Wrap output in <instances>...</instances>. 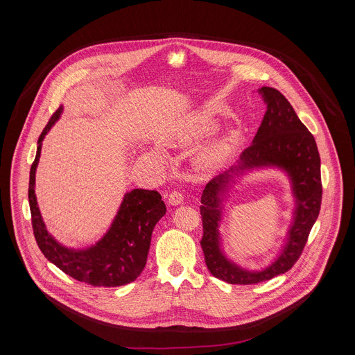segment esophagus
Here are the masks:
<instances>
[{
  "label": "esophagus",
  "mask_w": 355,
  "mask_h": 355,
  "mask_svg": "<svg viewBox=\"0 0 355 355\" xmlns=\"http://www.w3.org/2000/svg\"><path fill=\"white\" fill-rule=\"evenodd\" d=\"M182 200H184V198H182L181 192H178V191L170 192V195H168V205H171V207L181 205Z\"/></svg>",
  "instance_id": "1"
}]
</instances>
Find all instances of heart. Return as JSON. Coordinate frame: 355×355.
<instances>
[{
    "instance_id": "obj_1",
    "label": "heart",
    "mask_w": 355,
    "mask_h": 355,
    "mask_svg": "<svg viewBox=\"0 0 355 355\" xmlns=\"http://www.w3.org/2000/svg\"><path fill=\"white\" fill-rule=\"evenodd\" d=\"M219 126V122L212 115L204 112L188 116L182 121L167 137V143L175 148H187L204 137L209 136ZM240 139V130L229 126L218 133L214 139L198 147L192 155L193 168L205 175L215 174L223 170L236 153V146ZM151 156L156 162H163L162 150H153Z\"/></svg>"
}]
</instances>
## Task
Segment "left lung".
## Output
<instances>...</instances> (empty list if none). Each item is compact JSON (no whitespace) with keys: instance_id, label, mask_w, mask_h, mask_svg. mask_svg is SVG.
I'll return each mask as SVG.
<instances>
[{"instance_id":"8db88e82","label":"left lung","mask_w":355,"mask_h":355,"mask_svg":"<svg viewBox=\"0 0 355 355\" xmlns=\"http://www.w3.org/2000/svg\"><path fill=\"white\" fill-rule=\"evenodd\" d=\"M259 92L267 104V112L254 140L243 151L239 163L211 180L200 196L204 227L200 247L205 263L214 277L227 284H259L289 271L305 248L322 204L320 156L313 135L300 122L289 101L278 89L263 87ZM263 166H278L288 174L295 198L294 222L276 261L260 272H250L224 256L217 229L221 220L223 196L234 178L244 171Z\"/></svg>"}]
</instances>
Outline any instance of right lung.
Segmentation results:
<instances>
[{
	"label": "right lung",
	"mask_w": 355,
	"mask_h": 355,
	"mask_svg": "<svg viewBox=\"0 0 355 355\" xmlns=\"http://www.w3.org/2000/svg\"><path fill=\"white\" fill-rule=\"evenodd\" d=\"M63 108L47 122L37 140L36 157L29 174V208L36 243L43 256L71 278L92 286L114 288L135 281L143 271L156 223L166 215V204L157 191L132 189L125 193L121 208L104 237L83 250L67 248L50 234L42 219L35 195V174L42 141Z\"/></svg>",
	"instance_id": "add662e5"
}]
</instances>
